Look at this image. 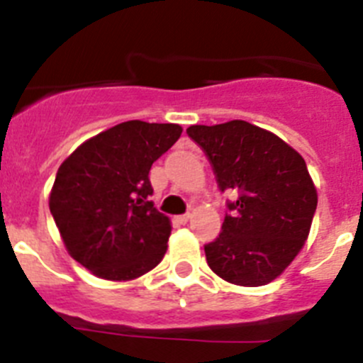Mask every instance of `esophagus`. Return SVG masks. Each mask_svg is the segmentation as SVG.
<instances>
[{
	"instance_id": "esophagus-1",
	"label": "esophagus",
	"mask_w": 363,
	"mask_h": 363,
	"mask_svg": "<svg viewBox=\"0 0 363 363\" xmlns=\"http://www.w3.org/2000/svg\"><path fill=\"white\" fill-rule=\"evenodd\" d=\"M189 218H191V214H179V216H176V221H178V223H187L189 221Z\"/></svg>"
}]
</instances>
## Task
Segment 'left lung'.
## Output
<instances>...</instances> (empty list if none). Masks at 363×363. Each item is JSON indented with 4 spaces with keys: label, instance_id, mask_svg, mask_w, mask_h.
Here are the masks:
<instances>
[{
    "label": "left lung",
    "instance_id": "1",
    "mask_svg": "<svg viewBox=\"0 0 363 363\" xmlns=\"http://www.w3.org/2000/svg\"><path fill=\"white\" fill-rule=\"evenodd\" d=\"M221 192H233L221 233L205 245L207 264L234 285L258 287L280 277L309 236L318 203L300 154L277 134L242 120L191 125Z\"/></svg>",
    "mask_w": 363,
    "mask_h": 363
}]
</instances>
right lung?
<instances>
[{"mask_svg":"<svg viewBox=\"0 0 363 363\" xmlns=\"http://www.w3.org/2000/svg\"><path fill=\"white\" fill-rule=\"evenodd\" d=\"M179 134L176 123L125 121L86 140L57 169L50 214L69 255L98 278L133 280L165 256L171 221L149 201V172Z\"/></svg>","mask_w":363,"mask_h":363,"instance_id":"1","label":"right lung"}]
</instances>
